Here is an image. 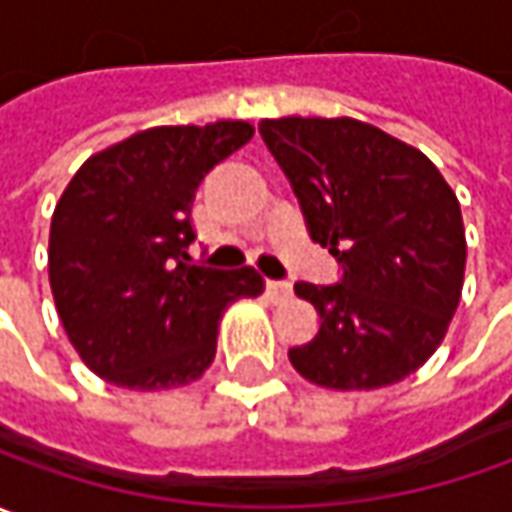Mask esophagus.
Here are the masks:
<instances>
[{"mask_svg":"<svg viewBox=\"0 0 512 512\" xmlns=\"http://www.w3.org/2000/svg\"><path fill=\"white\" fill-rule=\"evenodd\" d=\"M266 294H269L272 300H283V297H289L291 294V283L289 280H266Z\"/></svg>","mask_w":512,"mask_h":512,"instance_id":"obj_1","label":"esophagus"}]
</instances>
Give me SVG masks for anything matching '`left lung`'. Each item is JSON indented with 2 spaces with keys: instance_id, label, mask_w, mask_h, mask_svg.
I'll return each mask as SVG.
<instances>
[{
  "instance_id": "left-lung-1",
  "label": "left lung",
  "mask_w": 512,
  "mask_h": 512,
  "mask_svg": "<svg viewBox=\"0 0 512 512\" xmlns=\"http://www.w3.org/2000/svg\"><path fill=\"white\" fill-rule=\"evenodd\" d=\"M257 130L309 238L340 263L337 283H294L320 328L289 348L291 365L337 391L414 374L462 294L467 246L453 189L422 152L357 118H266Z\"/></svg>"
}]
</instances>
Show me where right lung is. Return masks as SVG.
Returning a JSON list of instances; mask_svg holds the SVG:
<instances>
[{"instance_id":"obj_1","label":"right lung","mask_w":512,"mask_h":512,"mask_svg":"<svg viewBox=\"0 0 512 512\" xmlns=\"http://www.w3.org/2000/svg\"><path fill=\"white\" fill-rule=\"evenodd\" d=\"M255 130L152 127L87 158L50 221V289L90 371L133 391L178 388L215 360L218 320L257 297L252 269L189 263L201 181Z\"/></svg>"}]
</instances>
